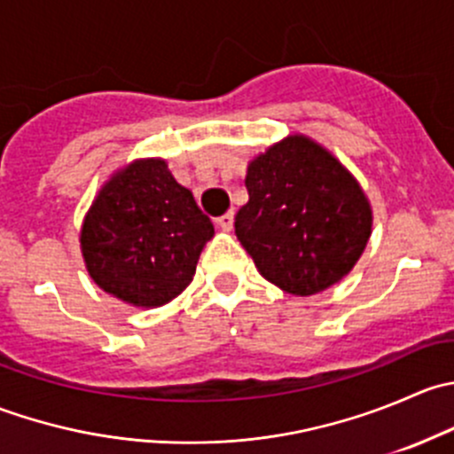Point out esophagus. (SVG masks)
Listing matches in <instances>:
<instances>
[{
  "label": "esophagus",
  "mask_w": 454,
  "mask_h": 454,
  "mask_svg": "<svg viewBox=\"0 0 454 454\" xmlns=\"http://www.w3.org/2000/svg\"><path fill=\"white\" fill-rule=\"evenodd\" d=\"M232 222H235V213H232V210H228L226 215H222V217L215 219L217 228H219V231H223V232H231L232 231Z\"/></svg>",
  "instance_id": "1"
}]
</instances>
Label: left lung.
<instances>
[{
  "label": "left lung",
  "instance_id": "obj_1",
  "mask_svg": "<svg viewBox=\"0 0 454 454\" xmlns=\"http://www.w3.org/2000/svg\"><path fill=\"white\" fill-rule=\"evenodd\" d=\"M246 189L237 239L261 277L287 294L312 296L336 286L367 248L373 231L367 193L309 136L290 134L254 155Z\"/></svg>",
  "mask_w": 454,
  "mask_h": 454
}]
</instances>
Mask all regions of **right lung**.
Masks as SVG:
<instances>
[{
	"label": "right lung",
	"instance_id": "right-lung-1",
	"mask_svg": "<svg viewBox=\"0 0 454 454\" xmlns=\"http://www.w3.org/2000/svg\"><path fill=\"white\" fill-rule=\"evenodd\" d=\"M215 228L167 160L138 158L105 180L83 217L87 274L134 308H162L189 287Z\"/></svg>",
	"mask_w": 454,
	"mask_h": 454
}]
</instances>
